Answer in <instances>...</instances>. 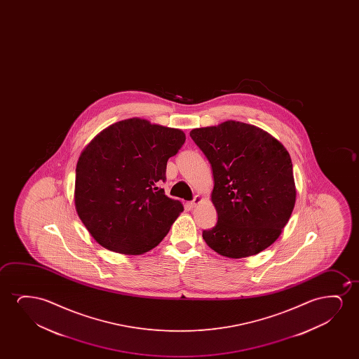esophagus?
I'll return each mask as SVG.
<instances>
[{"mask_svg":"<svg viewBox=\"0 0 359 359\" xmlns=\"http://www.w3.org/2000/svg\"><path fill=\"white\" fill-rule=\"evenodd\" d=\"M201 201L202 197L196 195V196L194 197V200H192V201L189 202V206H190V208H194V207H196Z\"/></svg>","mask_w":359,"mask_h":359,"instance_id":"esophagus-1","label":"esophagus"}]
</instances>
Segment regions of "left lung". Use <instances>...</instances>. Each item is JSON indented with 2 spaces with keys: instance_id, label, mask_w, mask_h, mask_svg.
I'll return each instance as SVG.
<instances>
[{
  "instance_id": "obj_1",
  "label": "left lung",
  "mask_w": 359,
  "mask_h": 359,
  "mask_svg": "<svg viewBox=\"0 0 359 359\" xmlns=\"http://www.w3.org/2000/svg\"><path fill=\"white\" fill-rule=\"evenodd\" d=\"M208 162L216 226L202 231L219 255L241 259L273 244L290 221L295 184L290 153L254 125L228 120L190 133Z\"/></svg>"
}]
</instances>
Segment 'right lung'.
Returning <instances> with one entry per match:
<instances>
[{"mask_svg": "<svg viewBox=\"0 0 359 359\" xmlns=\"http://www.w3.org/2000/svg\"><path fill=\"white\" fill-rule=\"evenodd\" d=\"M177 128L128 118L90 141L76 167L74 205L95 241L108 250L140 255L163 241L182 203L158 187L169 158L185 143Z\"/></svg>", "mask_w": 359, "mask_h": 359, "instance_id": "obj_1", "label": "right lung"}]
</instances>
